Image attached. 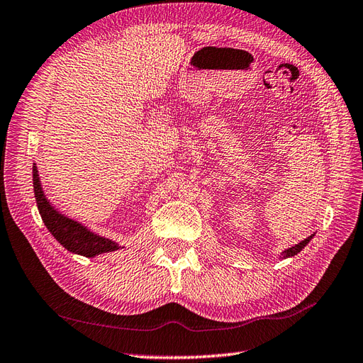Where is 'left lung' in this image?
Wrapping results in <instances>:
<instances>
[{
  "label": "left lung",
  "mask_w": 363,
  "mask_h": 363,
  "mask_svg": "<svg viewBox=\"0 0 363 363\" xmlns=\"http://www.w3.org/2000/svg\"><path fill=\"white\" fill-rule=\"evenodd\" d=\"M311 238H313V235H311V237H308V238H305L303 242H300V243H298V245H296V246H291L289 250H286V251L281 252V255H284L285 259H286V257H293V255H296L297 252H300V251H302V250L305 248V246L309 243V240H311Z\"/></svg>",
  "instance_id": "obj_1"
}]
</instances>
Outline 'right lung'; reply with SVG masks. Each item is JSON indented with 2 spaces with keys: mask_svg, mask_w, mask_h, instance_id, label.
Here are the masks:
<instances>
[{
  "mask_svg": "<svg viewBox=\"0 0 363 363\" xmlns=\"http://www.w3.org/2000/svg\"><path fill=\"white\" fill-rule=\"evenodd\" d=\"M33 191L44 225L67 251L84 255V257H94V255L111 252L120 248L117 243L109 240V238L87 231L84 226L74 222L72 218L60 214L54 206H50L46 196L43 194L37 166H33Z\"/></svg>",
  "mask_w": 363,
  "mask_h": 363,
  "instance_id": "obj_1",
  "label": "right lung"
}]
</instances>
